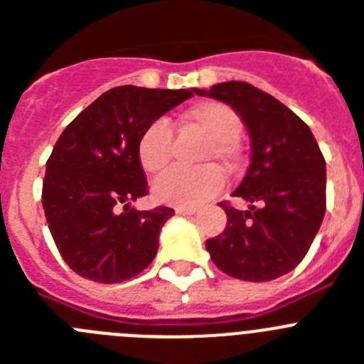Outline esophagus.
I'll list each match as a JSON object with an SVG mask.
<instances>
[{"label": "esophagus", "instance_id": "34e87169", "mask_svg": "<svg viewBox=\"0 0 364 364\" xmlns=\"http://www.w3.org/2000/svg\"><path fill=\"white\" fill-rule=\"evenodd\" d=\"M176 215H195L197 213V208H176Z\"/></svg>", "mask_w": 364, "mask_h": 364}]
</instances>
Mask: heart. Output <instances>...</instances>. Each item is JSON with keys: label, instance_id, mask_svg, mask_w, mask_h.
<instances>
[{"label": "heart", "instance_id": "obj_1", "mask_svg": "<svg viewBox=\"0 0 364 364\" xmlns=\"http://www.w3.org/2000/svg\"><path fill=\"white\" fill-rule=\"evenodd\" d=\"M189 124L197 125L210 136L204 160H218L224 167L237 162V140L242 131L240 117L230 105L205 100L191 105L184 114ZM173 133L166 120H154L138 138V162L149 175H156L169 164ZM224 186V175L217 166H202L195 169L173 167L164 173L153 186L156 200L180 208H195L215 197Z\"/></svg>", "mask_w": 364, "mask_h": 364}]
</instances>
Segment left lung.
<instances>
[{
    "label": "left lung",
    "mask_w": 364,
    "mask_h": 364,
    "mask_svg": "<svg viewBox=\"0 0 364 364\" xmlns=\"http://www.w3.org/2000/svg\"><path fill=\"white\" fill-rule=\"evenodd\" d=\"M195 92L231 105L252 140V164L233 191L252 205L239 211L222 202L226 230L205 247L218 269L240 281L286 275L304 259L326 211L323 153L291 109L250 83L224 82Z\"/></svg>",
    "instance_id": "obj_1"
}]
</instances>
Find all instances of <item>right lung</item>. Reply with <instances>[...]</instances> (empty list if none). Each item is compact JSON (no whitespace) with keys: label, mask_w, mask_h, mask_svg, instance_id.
Wrapping results in <instances>:
<instances>
[{"label":"right lung","mask_w":364,"mask_h":364,"mask_svg":"<svg viewBox=\"0 0 364 364\" xmlns=\"http://www.w3.org/2000/svg\"><path fill=\"white\" fill-rule=\"evenodd\" d=\"M193 92L114 87L60 134L47 160L41 202L58 250L78 275L112 284L153 262L160 230L175 211L131 208L147 195L138 138Z\"/></svg>","instance_id":"1"}]
</instances>
